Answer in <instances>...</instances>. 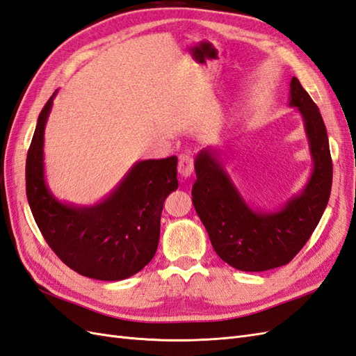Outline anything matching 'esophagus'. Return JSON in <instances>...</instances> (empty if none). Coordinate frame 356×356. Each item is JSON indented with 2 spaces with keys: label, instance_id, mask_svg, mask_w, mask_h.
<instances>
[{
  "label": "esophagus",
  "instance_id": "1",
  "mask_svg": "<svg viewBox=\"0 0 356 356\" xmlns=\"http://www.w3.org/2000/svg\"><path fill=\"white\" fill-rule=\"evenodd\" d=\"M177 170H179V175L184 177V179H188V177L193 176V172H194V161H193V158H191L189 154H184V156H180Z\"/></svg>",
  "mask_w": 356,
  "mask_h": 356
}]
</instances>
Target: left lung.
Masks as SVG:
<instances>
[{
    "mask_svg": "<svg viewBox=\"0 0 356 356\" xmlns=\"http://www.w3.org/2000/svg\"><path fill=\"white\" fill-rule=\"evenodd\" d=\"M289 106L302 118L313 168L304 188L273 211L254 207L243 197L225 170L221 149L206 147L194 161V207L213 250L234 269L261 272L287 265L313 234L330 200L332 161L326 127L295 76Z\"/></svg>",
    "mask_w": 356,
    "mask_h": 356,
    "instance_id": "8db88e82",
    "label": "left lung"
}]
</instances>
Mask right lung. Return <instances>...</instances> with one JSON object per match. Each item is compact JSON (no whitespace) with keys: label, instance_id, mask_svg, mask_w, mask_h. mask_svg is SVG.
I'll return each instance as SVG.
<instances>
[{"label":"right lung","instance_id":"1","mask_svg":"<svg viewBox=\"0 0 356 356\" xmlns=\"http://www.w3.org/2000/svg\"><path fill=\"white\" fill-rule=\"evenodd\" d=\"M54 91L38 118L26 154V198L44 241L81 275L120 281L140 272L158 250L161 213L176 191L177 158L138 161L114 189L95 204L61 202L44 177V127Z\"/></svg>","mask_w":356,"mask_h":356}]
</instances>
